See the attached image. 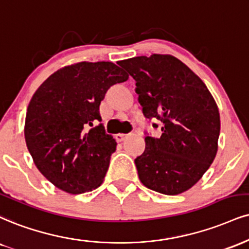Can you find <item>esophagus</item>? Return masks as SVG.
<instances>
[{
	"label": "esophagus",
	"mask_w": 249,
	"mask_h": 249,
	"mask_svg": "<svg viewBox=\"0 0 249 249\" xmlns=\"http://www.w3.org/2000/svg\"><path fill=\"white\" fill-rule=\"evenodd\" d=\"M127 136H128V134H124V133H118V134H116L115 138H116V140H117V142H124V140L126 139V138H127Z\"/></svg>",
	"instance_id": "1"
}]
</instances>
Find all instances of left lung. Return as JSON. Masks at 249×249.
Returning <instances> with one entry per match:
<instances>
[{
    "mask_svg": "<svg viewBox=\"0 0 249 249\" xmlns=\"http://www.w3.org/2000/svg\"><path fill=\"white\" fill-rule=\"evenodd\" d=\"M119 65L136 80L146 118L162 122L161 137H146L145 151L134 160L139 179L163 195L189 190L218 151L220 117L214 98L187 65L170 54L136 56Z\"/></svg>",
    "mask_w": 249,
    "mask_h": 249,
    "instance_id": "1",
    "label": "left lung"
}]
</instances>
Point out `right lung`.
<instances>
[{
	"instance_id": "1",
	"label": "right lung",
	"mask_w": 249,
	"mask_h": 249,
	"mask_svg": "<svg viewBox=\"0 0 249 249\" xmlns=\"http://www.w3.org/2000/svg\"><path fill=\"white\" fill-rule=\"evenodd\" d=\"M128 74L109 61H82L60 68L30 101L24 136L36 167L52 184L71 195L103 183L117 142L101 122L100 104L110 87Z\"/></svg>"
}]
</instances>
